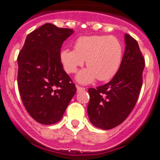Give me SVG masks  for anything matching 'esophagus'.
<instances>
[{"label": "esophagus", "instance_id": "obj_1", "mask_svg": "<svg viewBox=\"0 0 160 160\" xmlns=\"http://www.w3.org/2000/svg\"><path fill=\"white\" fill-rule=\"evenodd\" d=\"M77 90L78 92H82V91H85V88H81V87H79V86H77Z\"/></svg>", "mask_w": 160, "mask_h": 160}]
</instances>
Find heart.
<instances>
[{"instance_id": "1", "label": "heart", "mask_w": 160, "mask_h": 160, "mask_svg": "<svg viewBox=\"0 0 160 160\" xmlns=\"http://www.w3.org/2000/svg\"><path fill=\"white\" fill-rule=\"evenodd\" d=\"M75 50L65 48L60 59L65 71L72 73L83 65L88 68L79 71L76 79L82 84H88L97 78L107 81L116 74L121 65L122 46L118 38L110 36H84L78 38Z\"/></svg>"}]
</instances>
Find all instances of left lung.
I'll return each instance as SVG.
<instances>
[{"instance_id": "1", "label": "left lung", "mask_w": 160, "mask_h": 160, "mask_svg": "<svg viewBox=\"0 0 160 160\" xmlns=\"http://www.w3.org/2000/svg\"><path fill=\"white\" fill-rule=\"evenodd\" d=\"M124 40V55L114 77L104 86L88 89L89 119L104 130L118 126L128 117L142 87L145 59L134 38L125 34Z\"/></svg>"}]
</instances>
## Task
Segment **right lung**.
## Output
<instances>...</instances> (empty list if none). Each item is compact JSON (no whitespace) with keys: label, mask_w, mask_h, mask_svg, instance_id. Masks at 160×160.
Returning a JSON list of instances; mask_svg holds the SVG:
<instances>
[{"label":"right lung","mask_w":160,"mask_h":160,"mask_svg":"<svg viewBox=\"0 0 160 160\" xmlns=\"http://www.w3.org/2000/svg\"><path fill=\"white\" fill-rule=\"evenodd\" d=\"M73 33L51 23L26 38L18 56V87L25 109L39 123L54 124L61 119L77 88L60 60L63 42Z\"/></svg>","instance_id":"1"}]
</instances>
